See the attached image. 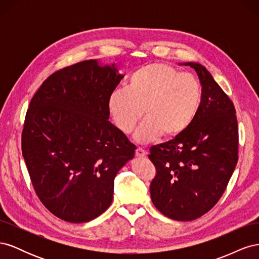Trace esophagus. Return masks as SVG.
Returning <instances> with one entry per match:
<instances>
[{"mask_svg": "<svg viewBox=\"0 0 259 259\" xmlns=\"http://www.w3.org/2000/svg\"><path fill=\"white\" fill-rule=\"evenodd\" d=\"M136 155L138 156V158H145V156L147 155V152L145 149H143L142 147H138L136 149Z\"/></svg>", "mask_w": 259, "mask_h": 259, "instance_id": "esophagus-1", "label": "esophagus"}]
</instances>
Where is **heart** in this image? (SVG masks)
I'll use <instances>...</instances> for the list:
<instances>
[{"label": "heart", "mask_w": 259, "mask_h": 259, "mask_svg": "<svg viewBox=\"0 0 259 259\" xmlns=\"http://www.w3.org/2000/svg\"><path fill=\"white\" fill-rule=\"evenodd\" d=\"M203 90L200 81L166 64L137 69L126 89L115 90L108 100L112 119L124 134H131L145 113L136 132L138 143L159 138H176L189 128L200 112Z\"/></svg>", "instance_id": "b5f03b06"}]
</instances>
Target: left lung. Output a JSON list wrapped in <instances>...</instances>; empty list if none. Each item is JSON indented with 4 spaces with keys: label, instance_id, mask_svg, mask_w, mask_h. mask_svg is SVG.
<instances>
[{
    "label": "left lung",
    "instance_id": "obj_1",
    "mask_svg": "<svg viewBox=\"0 0 259 259\" xmlns=\"http://www.w3.org/2000/svg\"><path fill=\"white\" fill-rule=\"evenodd\" d=\"M197 72L203 90L200 112L184 134L150 148L155 166L150 184L154 206L180 222L197 219L222 198L238 162L236 109L207 70L186 62Z\"/></svg>",
    "mask_w": 259,
    "mask_h": 259
}]
</instances>
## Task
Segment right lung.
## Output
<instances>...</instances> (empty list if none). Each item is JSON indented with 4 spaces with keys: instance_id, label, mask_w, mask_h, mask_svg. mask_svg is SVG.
<instances>
[{
    "instance_id": "add662e5",
    "label": "right lung",
    "mask_w": 259,
    "mask_h": 259,
    "mask_svg": "<svg viewBox=\"0 0 259 259\" xmlns=\"http://www.w3.org/2000/svg\"><path fill=\"white\" fill-rule=\"evenodd\" d=\"M123 79L112 65L85 60L55 71L30 101L21 150L34 191L52 214L80 224L110 206L114 177L136 146L109 121Z\"/></svg>"
}]
</instances>
